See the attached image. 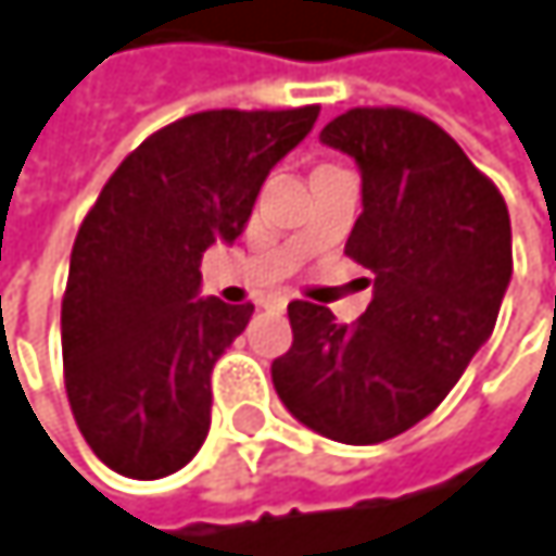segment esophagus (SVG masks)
I'll list each match as a JSON object with an SVG mask.
<instances>
[{
	"instance_id": "esophagus-1",
	"label": "esophagus",
	"mask_w": 556,
	"mask_h": 556,
	"mask_svg": "<svg viewBox=\"0 0 556 556\" xmlns=\"http://www.w3.org/2000/svg\"><path fill=\"white\" fill-rule=\"evenodd\" d=\"M264 305H267V308H286V305H289V295H286V292H274V295L264 299Z\"/></svg>"
}]
</instances>
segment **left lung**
Segmentation results:
<instances>
[{
  "label": "left lung",
  "mask_w": 556,
  "mask_h": 556,
  "mask_svg": "<svg viewBox=\"0 0 556 556\" xmlns=\"http://www.w3.org/2000/svg\"><path fill=\"white\" fill-rule=\"evenodd\" d=\"M318 138L361 169L364 212L344 254L374 270V299L354 325L289 302L292 348L270 374L305 428L380 444L431 415L490 341L511 279L508 208L425 115L351 109Z\"/></svg>",
  "instance_id": "obj_1"
}]
</instances>
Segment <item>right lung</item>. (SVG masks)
I'll return each instance as SVG.
<instances>
[{"instance_id":"1","label":"right lung","mask_w":556,"mask_h":556,"mask_svg":"<svg viewBox=\"0 0 556 556\" xmlns=\"http://www.w3.org/2000/svg\"><path fill=\"white\" fill-rule=\"evenodd\" d=\"M315 118L318 105L179 118L122 161L83 218L60 308L63 380L86 444L115 473L161 480L202 447L212 367L254 315L199 295L202 254L244 231Z\"/></svg>"}]
</instances>
